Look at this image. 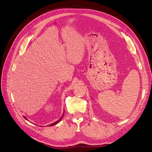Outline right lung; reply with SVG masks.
I'll return each instance as SVG.
<instances>
[{"instance_id":"obj_1","label":"right lung","mask_w":152,"mask_h":152,"mask_svg":"<svg viewBox=\"0 0 152 152\" xmlns=\"http://www.w3.org/2000/svg\"><path fill=\"white\" fill-rule=\"evenodd\" d=\"M63 115H64V113L63 114V115L61 116V117L59 119V120L58 121H56V122H54V123H53V124H50V125L49 126H54V125H56V124H57L58 122H59L61 121V120L62 119V118H63ZM24 118H25L26 119V118L25 117H24Z\"/></svg>"}]
</instances>
